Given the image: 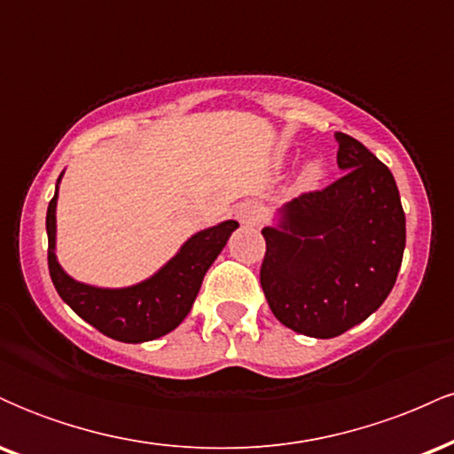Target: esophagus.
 <instances>
[{
    "label": "esophagus",
    "mask_w": 454,
    "mask_h": 454,
    "mask_svg": "<svg viewBox=\"0 0 454 454\" xmlns=\"http://www.w3.org/2000/svg\"><path fill=\"white\" fill-rule=\"evenodd\" d=\"M237 220L241 223H252V226H256V223L262 220V211H260L256 205L245 202V205H241L237 209Z\"/></svg>",
    "instance_id": "34e87169"
}]
</instances>
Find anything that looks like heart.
I'll use <instances>...</instances> for the list:
<instances>
[{
	"label": "heart",
	"mask_w": 454,
	"mask_h": 454,
	"mask_svg": "<svg viewBox=\"0 0 454 454\" xmlns=\"http://www.w3.org/2000/svg\"><path fill=\"white\" fill-rule=\"evenodd\" d=\"M322 176H325V164H322V160H307L303 168L296 175L294 187L299 192L314 190V187L322 181Z\"/></svg>",
	"instance_id": "b5f03b06"
}]
</instances>
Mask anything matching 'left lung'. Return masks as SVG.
<instances>
[{
  "label": "left lung",
  "mask_w": 454,
  "mask_h": 454,
  "mask_svg": "<svg viewBox=\"0 0 454 454\" xmlns=\"http://www.w3.org/2000/svg\"><path fill=\"white\" fill-rule=\"evenodd\" d=\"M341 179L286 202L267 241L260 284L284 326L331 340L367 320L393 290L405 249L395 176L363 143L335 132Z\"/></svg>",
  "instance_id": "8db88e82"
}]
</instances>
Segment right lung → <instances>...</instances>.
<instances>
[{"instance_id":"right-lung-1","label":"right lung","mask_w":454,"mask_h":454,"mask_svg":"<svg viewBox=\"0 0 454 454\" xmlns=\"http://www.w3.org/2000/svg\"><path fill=\"white\" fill-rule=\"evenodd\" d=\"M61 176L64 173L57 179L55 196L46 211V234L51 279L64 303L70 305L93 328L123 343L151 341L175 331L190 314L207 270L220 256L239 223L226 220L192 234L179 252L145 281L128 288H98L70 278L57 260L55 211Z\"/></svg>"}]
</instances>
